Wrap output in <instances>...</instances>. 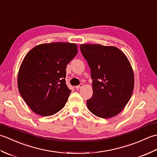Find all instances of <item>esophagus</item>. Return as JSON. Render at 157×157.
I'll return each mask as SVG.
<instances>
[{
    "mask_svg": "<svg viewBox=\"0 0 157 157\" xmlns=\"http://www.w3.org/2000/svg\"><path fill=\"white\" fill-rule=\"evenodd\" d=\"M83 86H84V84H79V86H75V88L77 89V90H79V89H80V88H82Z\"/></svg>",
    "mask_w": 157,
    "mask_h": 157,
    "instance_id": "1",
    "label": "esophagus"
}]
</instances>
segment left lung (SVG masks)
Instances as JSON below:
<instances>
[{"instance_id":"obj_1","label":"left lung","mask_w":157,"mask_h":157,"mask_svg":"<svg viewBox=\"0 0 157 157\" xmlns=\"http://www.w3.org/2000/svg\"><path fill=\"white\" fill-rule=\"evenodd\" d=\"M80 50L91 70L93 95L87 101L89 111L101 118L122 111L131 98L134 74L126 55L113 46L82 44Z\"/></svg>"}]
</instances>
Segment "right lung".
I'll list each match as a JSON object with an SVG mask.
<instances>
[{
	"instance_id": "1",
	"label": "right lung",
	"mask_w": 157,
	"mask_h": 157,
	"mask_svg": "<svg viewBox=\"0 0 157 157\" xmlns=\"http://www.w3.org/2000/svg\"><path fill=\"white\" fill-rule=\"evenodd\" d=\"M77 53L74 43L52 42L36 46L25 56L17 86L33 112L47 117L64 107L71 92L65 84L66 67Z\"/></svg>"
}]
</instances>
